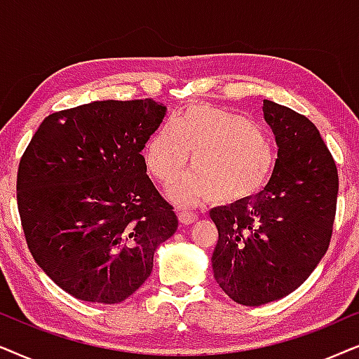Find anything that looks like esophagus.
<instances>
[{
    "instance_id": "obj_1",
    "label": "esophagus",
    "mask_w": 359,
    "mask_h": 359,
    "mask_svg": "<svg viewBox=\"0 0 359 359\" xmlns=\"http://www.w3.org/2000/svg\"><path fill=\"white\" fill-rule=\"evenodd\" d=\"M177 215H179V222L182 224H190L198 218L197 213H194L192 210H187V208H179Z\"/></svg>"
}]
</instances>
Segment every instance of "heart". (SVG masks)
<instances>
[{
    "label": "heart",
    "instance_id": "b5f03b06",
    "mask_svg": "<svg viewBox=\"0 0 359 359\" xmlns=\"http://www.w3.org/2000/svg\"><path fill=\"white\" fill-rule=\"evenodd\" d=\"M170 197L195 202L233 203L250 198L269 182L274 170V151L264 131L246 116L226 109L197 107L175 123L167 121L147 141V169L162 184H170Z\"/></svg>",
    "mask_w": 359,
    "mask_h": 359
}]
</instances>
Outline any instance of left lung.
I'll list each match as a JSON object with an SVG mask.
<instances>
[{
  "label": "left lung",
  "mask_w": 359,
  "mask_h": 359,
  "mask_svg": "<svg viewBox=\"0 0 359 359\" xmlns=\"http://www.w3.org/2000/svg\"><path fill=\"white\" fill-rule=\"evenodd\" d=\"M262 111L279 147L269 182L255 198L210 212L215 280L250 307L285 297L312 274L332 240L338 197L335 161L317 126L269 100Z\"/></svg>",
  "instance_id": "1"
}]
</instances>
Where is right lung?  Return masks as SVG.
I'll return each mask as SVG.
<instances>
[{
    "label": "right lung",
    "mask_w": 359,
    "mask_h": 359,
    "mask_svg": "<svg viewBox=\"0 0 359 359\" xmlns=\"http://www.w3.org/2000/svg\"><path fill=\"white\" fill-rule=\"evenodd\" d=\"M165 107L104 100L44 118L19 161L18 210L42 271L85 302L119 304L151 276L174 235V207L157 192L141 151Z\"/></svg>",
    "instance_id": "1"
}]
</instances>
